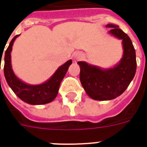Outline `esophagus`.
Returning a JSON list of instances; mask_svg holds the SVG:
<instances>
[{
    "instance_id": "1",
    "label": "esophagus",
    "mask_w": 147,
    "mask_h": 147,
    "mask_svg": "<svg viewBox=\"0 0 147 147\" xmlns=\"http://www.w3.org/2000/svg\"><path fill=\"white\" fill-rule=\"evenodd\" d=\"M80 57H81V56H80H80H79V57H78V59H80Z\"/></svg>"
}]
</instances>
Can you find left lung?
I'll list each match as a JSON object with an SVG mask.
<instances>
[{
    "instance_id": "obj_1",
    "label": "left lung",
    "mask_w": 147,
    "mask_h": 147,
    "mask_svg": "<svg viewBox=\"0 0 147 147\" xmlns=\"http://www.w3.org/2000/svg\"><path fill=\"white\" fill-rule=\"evenodd\" d=\"M109 33L123 40V55L117 66L103 70L79 61L80 79L86 94L94 100L105 101L116 98L124 92L135 76L136 71V50L127 34L116 25L108 24Z\"/></svg>"
}]
</instances>
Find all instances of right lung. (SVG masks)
Instances as JSON below:
<instances>
[{"label":"right lung","mask_w":147,"mask_h":147,"mask_svg":"<svg viewBox=\"0 0 147 147\" xmlns=\"http://www.w3.org/2000/svg\"><path fill=\"white\" fill-rule=\"evenodd\" d=\"M19 35L11 39L8 47L5 53V65L4 73L5 79L13 92L24 102L30 105H42L51 102L57 97L58 90L61 81L64 79L67 69L72 63L71 60L67 61L64 64L58 68L54 75L45 83L40 85H28L23 83L13 73L11 66V51L13 42ZM4 52V50H3ZM0 54V57L2 58ZM1 69V62H0Z\"/></svg>","instance_id":"1"}]
</instances>
